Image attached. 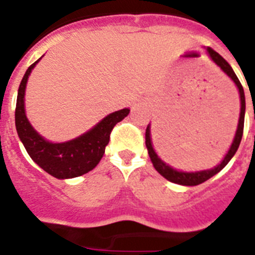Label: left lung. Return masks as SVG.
<instances>
[{
    "instance_id": "1",
    "label": "left lung",
    "mask_w": 255,
    "mask_h": 255,
    "mask_svg": "<svg viewBox=\"0 0 255 255\" xmlns=\"http://www.w3.org/2000/svg\"><path fill=\"white\" fill-rule=\"evenodd\" d=\"M208 54L209 56L212 57V60L217 64V65L220 66L221 69L226 73V74L229 75L230 78L235 82V85L238 86L239 92H240V101H241V110H240V118H239V125H238V130H236V134H235L234 142H232L231 147H230L229 152L226 154L225 159L221 161V164L217 165L216 168L213 169H208V170H201V172H191V173H187V172H178V170L173 169V168H170L169 165L165 164L164 161L160 160L156 152L154 151L151 145V137H150V126H147L146 128V133H145V143L146 147H147V151H149V156L151 159V163L154 165V168L158 170L159 173L161 176L167 178L168 181L173 183H178V185H183V186H196L200 185V183L205 182L207 180H209L210 177H213L214 174H217L220 170H222L223 168L227 165L231 158L235 155V152L238 151L239 145L241 142V137H243V132H244V117H245V95H244V88L241 86L240 81L236 77L235 72L232 70L231 65H230L227 61L221 56L218 52L213 50V48L208 47L207 48Z\"/></svg>"
}]
</instances>
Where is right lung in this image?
<instances>
[{
  "label": "right lung",
  "mask_w": 255,
  "mask_h": 255,
  "mask_svg": "<svg viewBox=\"0 0 255 255\" xmlns=\"http://www.w3.org/2000/svg\"><path fill=\"white\" fill-rule=\"evenodd\" d=\"M35 63L26 69L17 91L15 126L19 138L23 142L30 158L48 174L56 178H74L94 169L103 158L106 145L109 143L110 133L117 123L129 114V109H122L112 113L95 126L87 133L77 137L68 142L52 143L39 136L25 117L24 94L28 81Z\"/></svg>",
  "instance_id": "1"
}]
</instances>
